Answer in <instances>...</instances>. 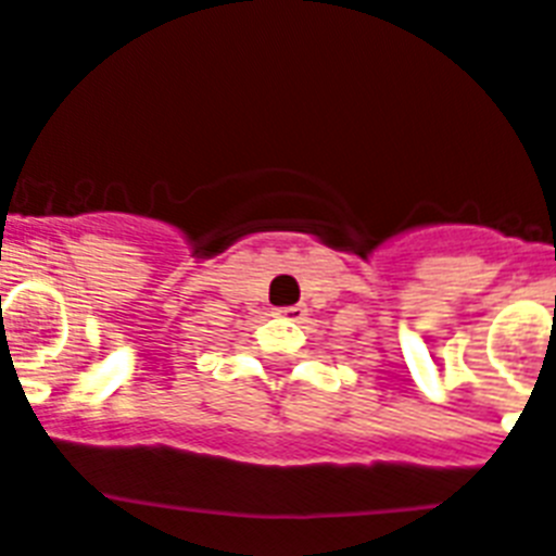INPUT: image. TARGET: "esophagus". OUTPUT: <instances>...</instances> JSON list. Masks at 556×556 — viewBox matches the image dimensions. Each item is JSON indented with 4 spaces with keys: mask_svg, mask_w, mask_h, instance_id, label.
Wrapping results in <instances>:
<instances>
[{
    "mask_svg": "<svg viewBox=\"0 0 556 556\" xmlns=\"http://www.w3.org/2000/svg\"><path fill=\"white\" fill-rule=\"evenodd\" d=\"M278 318H289L295 320V324H301V320L306 318V306L304 304H295V306H281V309L275 312Z\"/></svg>",
    "mask_w": 556,
    "mask_h": 556,
    "instance_id": "34e87169",
    "label": "esophagus"
}]
</instances>
